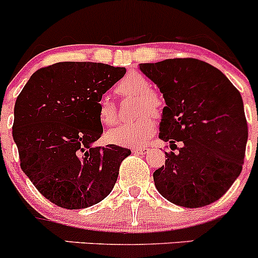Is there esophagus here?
<instances>
[{
  "instance_id": "34e87169",
  "label": "esophagus",
  "mask_w": 258,
  "mask_h": 258,
  "mask_svg": "<svg viewBox=\"0 0 258 258\" xmlns=\"http://www.w3.org/2000/svg\"><path fill=\"white\" fill-rule=\"evenodd\" d=\"M148 151H150V148L148 147H137V148H134L132 152L137 153V155H146V153H148Z\"/></svg>"
}]
</instances>
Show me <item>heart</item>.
I'll use <instances>...</instances> for the list:
<instances>
[{
    "label": "heart",
    "instance_id": "heart-1",
    "mask_svg": "<svg viewBox=\"0 0 258 258\" xmlns=\"http://www.w3.org/2000/svg\"><path fill=\"white\" fill-rule=\"evenodd\" d=\"M116 92L121 97H136L135 116H140L135 122L119 124L106 134V140L113 145L134 147L144 145L155 131L152 116H161L163 98L156 91L151 90V83L144 75H127L116 85ZM97 117L102 126L111 127L118 121L117 106L110 98L102 97L97 102Z\"/></svg>",
    "mask_w": 258,
    "mask_h": 258
}]
</instances>
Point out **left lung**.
<instances>
[{"mask_svg":"<svg viewBox=\"0 0 258 258\" xmlns=\"http://www.w3.org/2000/svg\"><path fill=\"white\" fill-rule=\"evenodd\" d=\"M163 93L160 137L170 142L156 188L172 204L199 209L217 201L240 176L248 127L241 93L216 67L196 58L141 63ZM181 145L177 147V144Z\"/></svg>","mask_w":258,"mask_h":258,"instance_id":"left-lung-1","label":"left lung"}]
</instances>
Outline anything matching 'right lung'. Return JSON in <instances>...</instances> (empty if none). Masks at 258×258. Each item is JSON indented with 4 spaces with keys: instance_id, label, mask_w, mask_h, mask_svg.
I'll use <instances>...</instances> for the list:
<instances>
[{
    "instance_id": "right-lung-1",
    "label": "right lung",
    "mask_w": 258,
    "mask_h": 258,
    "mask_svg": "<svg viewBox=\"0 0 258 258\" xmlns=\"http://www.w3.org/2000/svg\"><path fill=\"white\" fill-rule=\"evenodd\" d=\"M126 74L96 62H58L37 70L15 103L12 136L21 168L42 196L67 210L102 201L131 151L95 147L103 132L97 102Z\"/></svg>"
}]
</instances>
